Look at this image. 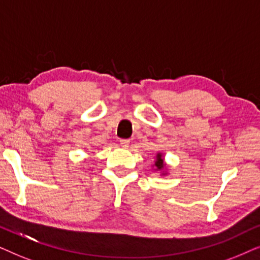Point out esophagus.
I'll return each instance as SVG.
<instances>
[{
  "instance_id": "esophagus-1",
  "label": "esophagus",
  "mask_w": 260,
  "mask_h": 260,
  "mask_svg": "<svg viewBox=\"0 0 260 260\" xmlns=\"http://www.w3.org/2000/svg\"><path fill=\"white\" fill-rule=\"evenodd\" d=\"M120 145L123 148H127L128 146H129V140H128V139H121L120 140Z\"/></svg>"
}]
</instances>
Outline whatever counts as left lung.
Masks as SVG:
<instances>
[{"label":"left lung","instance_id":"1","mask_svg":"<svg viewBox=\"0 0 260 260\" xmlns=\"http://www.w3.org/2000/svg\"><path fill=\"white\" fill-rule=\"evenodd\" d=\"M164 160H165L164 154H162L161 152H158L157 155H155L154 164L152 165L153 171L157 172V174H159L160 176L168 175V166H166V162Z\"/></svg>","mask_w":260,"mask_h":260}]
</instances>
